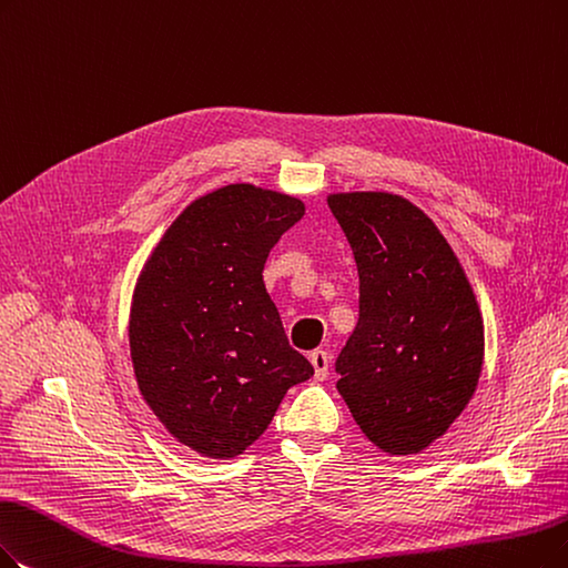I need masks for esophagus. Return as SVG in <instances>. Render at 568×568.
<instances>
[{
    "mask_svg": "<svg viewBox=\"0 0 568 568\" xmlns=\"http://www.w3.org/2000/svg\"><path fill=\"white\" fill-rule=\"evenodd\" d=\"M310 361H312V366H314V377H316V379H326V375H328V363H331L328 352L314 349V352L310 354Z\"/></svg>",
    "mask_w": 568,
    "mask_h": 568,
    "instance_id": "obj_1",
    "label": "esophagus"
}]
</instances>
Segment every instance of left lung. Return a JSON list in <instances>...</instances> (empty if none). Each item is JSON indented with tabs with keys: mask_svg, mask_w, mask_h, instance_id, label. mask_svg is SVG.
Listing matches in <instances>:
<instances>
[{
	"mask_svg": "<svg viewBox=\"0 0 568 568\" xmlns=\"http://www.w3.org/2000/svg\"><path fill=\"white\" fill-rule=\"evenodd\" d=\"M358 270V324L335 361L337 392L382 452L417 455L478 387L485 328L447 240L410 200L333 193Z\"/></svg>",
	"mask_w": 568,
	"mask_h": 568,
	"instance_id": "1",
	"label": "left lung"
}]
</instances>
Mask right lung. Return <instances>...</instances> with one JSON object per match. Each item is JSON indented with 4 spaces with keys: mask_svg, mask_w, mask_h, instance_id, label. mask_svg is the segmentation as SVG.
I'll return each instance as SVG.
<instances>
[{
    "mask_svg": "<svg viewBox=\"0 0 568 568\" xmlns=\"http://www.w3.org/2000/svg\"><path fill=\"white\" fill-rule=\"evenodd\" d=\"M298 197L231 184L193 200L146 258L130 307L138 387L170 436L207 459L261 438L293 384L314 375L263 284Z\"/></svg>",
    "mask_w": 568,
    "mask_h": 568,
    "instance_id": "right-lung-1",
    "label": "right lung"
}]
</instances>
